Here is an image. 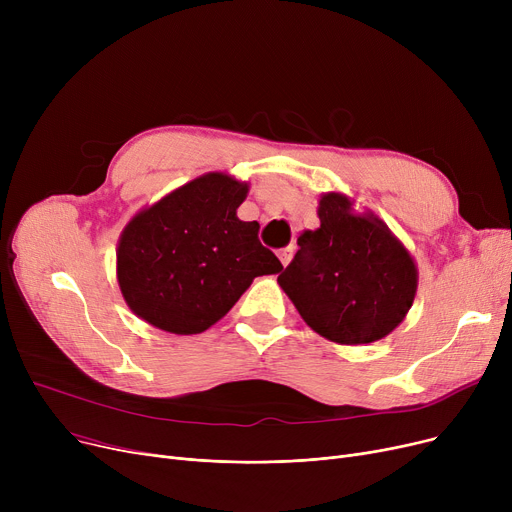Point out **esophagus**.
<instances>
[{"label":"esophagus","instance_id":"34e87169","mask_svg":"<svg viewBox=\"0 0 512 512\" xmlns=\"http://www.w3.org/2000/svg\"><path fill=\"white\" fill-rule=\"evenodd\" d=\"M278 257H280L282 265L286 267V265L290 263V259H292V247H284V249H280V251H278Z\"/></svg>","mask_w":512,"mask_h":512}]
</instances>
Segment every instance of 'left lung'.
<instances>
[{
	"label": "left lung",
	"mask_w": 512,
	"mask_h": 512,
	"mask_svg": "<svg viewBox=\"0 0 512 512\" xmlns=\"http://www.w3.org/2000/svg\"><path fill=\"white\" fill-rule=\"evenodd\" d=\"M319 228L278 276L305 324L338 344L386 338L413 307L417 263L373 211H355L342 193L319 197Z\"/></svg>",
	"instance_id": "left-lung-1"
}]
</instances>
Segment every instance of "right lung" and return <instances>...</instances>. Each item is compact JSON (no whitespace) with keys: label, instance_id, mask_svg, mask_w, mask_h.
Returning <instances> with one entry per match:
<instances>
[{"label":"right lung","instance_id":"add662e5","mask_svg":"<svg viewBox=\"0 0 512 512\" xmlns=\"http://www.w3.org/2000/svg\"><path fill=\"white\" fill-rule=\"evenodd\" d=\"M249 182L207 172L124 226L116 276L130 311L170 334H201L220 321L257 276L282 270L257 222L238 220Z\"/></svg>","mask_w":512,"mask_h":512}]
</instances>
